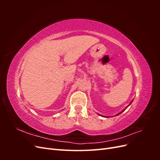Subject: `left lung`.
I'll list each match as a JSON object with an SVG mask.
<instances>
[{"label": "left lung", "mask_w": 160, "mask_h": 160, "mask_svg": "<svg viewBox=\"0 0 160 160\" xmlns=\"http://www.w3.org/2000/svg\"><path fill=\"white\" fill-rule=\"evenodd\" d=\"M131 103H130V104H131ZM130 104H129V105H130ZM129 105H128V106H129ZM128 107H127V108H125V109H127V108H128ZM125 111V110H123V111ZM123 111H122V112H121V113H119V114H120V113H122V112H123Z\"/></svg>", "instance_id": "8db88e82"}]
</instances>
